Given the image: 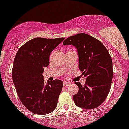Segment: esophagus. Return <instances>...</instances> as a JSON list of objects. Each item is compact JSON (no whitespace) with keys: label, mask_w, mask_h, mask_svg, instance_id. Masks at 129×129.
<instances>
[{"label":"esophagus","mask_w":129,"mask_h":129,"mask_svg":"<svg viewBox=\"0 0 129 129\" xmlns=\"http://www.w3.org/2000/svg\"><path fill=\"white\" fill-rule=\"evenodd\" d=\"M69 85H70V83L69 81H63V86H67Z\"/></svg>","instance_id":"obj_1"}]
</instances>
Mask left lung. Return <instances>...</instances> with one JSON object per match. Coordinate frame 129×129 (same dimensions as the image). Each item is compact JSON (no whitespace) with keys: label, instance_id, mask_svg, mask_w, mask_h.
<instances>
[{"label":"left lung","instance_id":"left-lung-1","mask_svg":"<svg viewBox=\"0 0 129 129\" xmlns=\"http://www.w3.org/2000/svg\"><path fill=\"white\" fill-rule=\"evenodd\" d=\"M63 45L76 46L79 55V68L86 77L84 86L79 82L75 104L85 109H93L104 102L110 92L113 77L110 55L101 41L86 34L70 36Z\"/></svg>","mask_w":129,"mask_h":129}]
</instances>
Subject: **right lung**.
Segmentation results:
<instances>
[{"mask_svg":"<svg viewBox=\"0 0 129 129\" xmlns=\"http://www.w3.org/2000/svg\"><path fill=\"white\" fill-rule=\"evenodd\" d=\"M64 38L36 37L23 44L17 52L12 79L20 101L31 112L44 115L56 108L63 86L55 79L44 83L43 73L48 66L51 52Z\"/></svg>","mask_w":129,"mask_h":129,"instance_id":"right-lung-1","label":"right lung"}]
</instances>
